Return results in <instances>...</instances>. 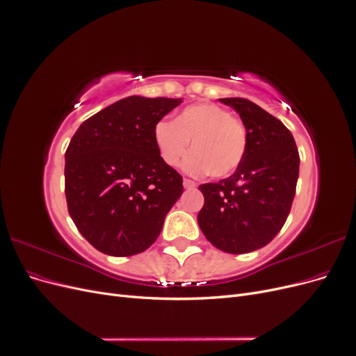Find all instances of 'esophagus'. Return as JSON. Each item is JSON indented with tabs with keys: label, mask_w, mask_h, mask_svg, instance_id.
<instances>
[{
	"label": "esophagus",
	"mask_w": 356,
	"mask_h": 356,
	"mask_svg": "<svg viewBox=\"0 0 356 356\" xmlns=\"http://www.w3.org/2000/svg\"><path fill=\"white\" fill-rule=\"evenodd\" d=\"M182 184H184V188H195L196 187V182L188 179V178H184V181H182Z\"/></svg>",
	"instance_id": "1"
}]
</instances>
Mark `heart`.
Returning a JSON list of instances; mask_svg holds the SVG:
<instances>
[{"label":"heart","instance_id":"obj_1","mask_svg":"<svg viewBox=\"0 0 356 356\" xmlns=\"http://www.w3.org/2000/svg\"><path fill=\"white\" fill-rule=\"evenodd\" d=\"M184 169L191 175H232L242 163L248 136L242 120L220 105L200 102L182 110L174 122H159L154 144L163 163L175 168L188 152Z\"/></svg>","mask_w":356,"mask_h":356}]
</instances>
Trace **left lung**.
I'll return each mask as SVG.
<instances>
[{
	"mask_svg": "<svg viewBox=\"0 0 356 356\" xmlns=\"http://www.w3.org/2000/svg\"><path fill=\"white\" fill-rule=\"evenodd\" d=\"M239 113L248 145L229 178L199 186L204 197L200 230L215 248L246 254L266 246L281 232L296 196L300 156L281 120L243 98H222Z\"/></svg>",
	"mask_w": 356,
	"mask_h": 356,
	"instance_id": "1",
	"label": "left lung"
}]
</instances>
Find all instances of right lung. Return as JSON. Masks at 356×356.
<instances>
[{
  "label": "right lung",
  "instance_id": "add662e5",
  "mask_svg": "<svg viewBox=\"0 0 356 356\" xmlns=\"http://www.w3.org/2000/svg\"><path fill=\"white\" fill-rule=\"evenodd\" d=\"M182 101L129 96L96 113L65 153V196L75 227L96 250L129 257L152 246L182 195V177L163 163L154 127Z\"/></svg>",
  "mask_w": 356,
  "mask_h": 356
}]
</instances>
